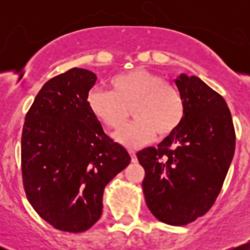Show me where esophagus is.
<instances>
[{
    "label": "esophagus",
    "mask_w": 250,
    "mask_h": 250,
    "mask_svg": "<svg viewBox=\"0 0 250 250\" xmlns=\"http://www.w3.org/2000/svg\"><path fill=\"white\" fill-rule=\"evenodd\" d=\"M128 153H129V155H130V157H131V162L136 163L137 162V159H136V153H135V150H133V149H129Z\"/></svg>",
    "instance_id": "obj_1"
}]
</instances>
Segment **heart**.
<instances>
[{
	"label": "heart",
	"instance_id": "obj_1",
	"mask_svg": "<svg viewBox=\"0 0 250 250\" xmlns=\"http://www.w3.org/2000/svg\"><path fill=\"white\" fill-rule=\"evenodd\" d=\"M89 110L105 127L119 130L131 108L134 121L115 134L116 141L135 148L156 136L167 137L177 130L185 117V102L176 88L151 71L137 68L113 77L110 91L91 89Z\"/></svg>",
	"mask_w": 250,
	"mask_h": 250
}]
</instances>
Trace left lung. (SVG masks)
I'll return each instance as SVG.
<instances>
[{
    "label": "left lung",
    "instance_id": "8db88e82",
    "mask_svg": "<svg viewBox=\"0 0 250 250\" xmlns=\"http://www.w3.org/2000/svg\"><path fill=\"white\" fill-rule=\"evenodd\" d=\"M175 83L185 102L182 123L157 148L136 156L149 210L163 223L185 226L219 196L234 156L235 129L225 99L202 80L182 74Z\"/></svg>",
    "mask_w": 250,
    "mask_h": 250
}]
</instances>
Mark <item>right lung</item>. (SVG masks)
Wrapping results in <instances>:
<instances>
[{
  "mask_svg": "<svg viewBox=\"0 0 250 250\" xmlns=\"http://www.w3.org/2000/svg\"><path fill=\"white\" fill-rule=\"evenodd\" d=\"M96 82L71 68L45 82L25 115L21 139L23 188L45 222L68 233L88 230L102 214L105 186L130 162L89 110Z\"/></svg>",
  "mask_w": 250,
  "mask_h": 250,
  "instance_id": "right-lung-1",
  "label": "right lung"
}]
</instances>
